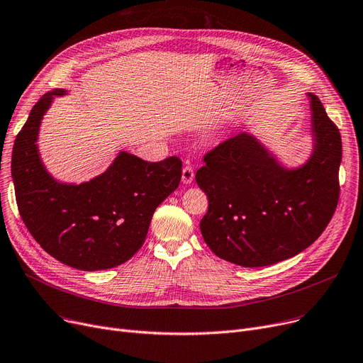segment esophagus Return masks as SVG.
Listing matches in <instances>:
<instances>
[{
    "mask_svg": "<svg viewBox=\"0 0 363 363\" xmlns=\"http://www.w3.org/2000/svg\"><path fill=\"white\" fill-rule=\"evenodd\" d=\"M194 179V167L191 164H185L182 169V182L191 184Z\"/></svg>",
    "mask_w": 363,
    "mask_h": 363,
    "instance_id": "esophagus-1",
    "label": "esophagus"
}]
</instances>
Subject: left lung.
I'll use <instances>...</instances> for the list:
<instances>
[{
	"mask_svg": "<svg viewBox=\"0 0 363 363\" xmlns=\"http://www.w3.org/2000/svg\"><path fill=\"white\" fill-rule=\"evenodd\" d=\"M315 150L285 169L250 133L206 152L196 181L208 199L201 235L220 259L244 268L290 259L315 242L340 197L341 135L320 100L309 94Z\"/></svg>",
	"mask_w": 363,
	"mask_h": 363,
	"instance_id": "obj_1",
	"label": "left lung"
}]
</instances>
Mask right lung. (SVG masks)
Segmentation results:
<instances>
[{
	"label": "right lung",
	"mask_w": 363,
	"mask_h": 363,
	"mask_svg": "<svg viewBox=\"0 0 363 363\" xmlns=\"http://www.w3.org/2000/svg\"><path fill=\"white\" fill-rule=\"evenodd\" d=\"M65 92L43 95L16 137L11 177L18 213L54 259L81 271L110 269L141 249L152 213L179 185L182 162L172 156L151 163L122 151L89 182H57L38 155L36 140L54 95Z\"/></svg>",
	"instance_id": "right-lung-1"
}]
</instances>
